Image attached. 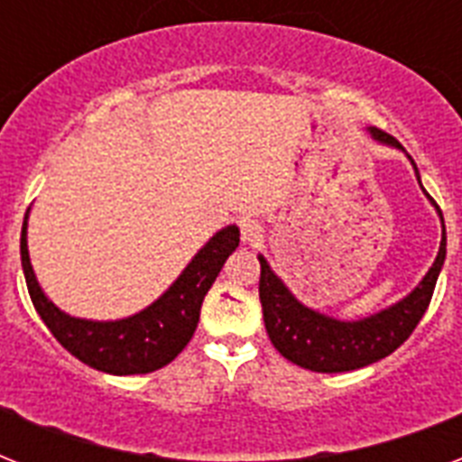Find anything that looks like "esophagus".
I'll list each match as a JSON object with an SVG mask.
<instances>
[{
	"instance_id": "esophagus-1",
	"label": "esophagus",
	"mask_w": 462,
	"mask_h": 462,
	"mask_svg": "<svg viewBox=\"0 0 462 462\" xmlns=\"http://www.w3.org/2000/svg\"><path fill=\"white\" fill-rule=\"evenodd\" d=\"M239 232H242V242L245 245H259L261 239H263V227L256 220H242Z\"/></svg>"
}]
</instances>
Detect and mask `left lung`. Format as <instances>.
<instances>
[{"label":"left lung","mask_w":462,"mask_h":462,"mask_svg":"<svg viewBox=\"0 0 462 462\" xmlns=\"http://www.w3.org/2000/svg\"><path fill=\"white\" fill-rule=\"evenodd\" d=\"M369 132L379 143L402 148L391 134L372 129V126H369ZM410 162L415 167L417 180H420L415 160L410 158ZM430 201L437 206V201L431 196ZM437 210L439 217H441V225H444V216H441L439 206ZM444 259L446 227L434 266L430 268V273L424 275L422 282L408 297H402L401 302H395L393 307L383 309L379 314L366 316V319H359V321H337L333 316L319 314L314 309L297 302L295 295L285 288V282L271 271L268 261L259 256V297L261 307H263L268 337H271V343L282 357L290 359L292 365L311 369V372L337 374L374 365V362H379V359L388 357L393 350H398L412 336V330L417 328V323L430 307Z\"/></svg>","instance_id":"1"}]
</instances>
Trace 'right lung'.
Masks as SVG:
<instances>
[{
  "mask_svg": "<svg viewBox=\"0 0 462 462\" xmlns=\"http://www.w3.org/2000/svg\"><path fill=\"white\" fill-rule=\"evenodd\" d=\"M28 213L21 230V263L32 307L64 350L97 372L148 374L170 365L194 336L201 304L220 268L239 246L237 225H227L206 242L177 281L151 307L119 321H88L64 314L40 290L28 256Z\"/></svg>",
  "mask_w": 462,
  "mask_h": 462,
  "instance_id": "right-lung-1",
  "label": "right lung"
}]
</instances>
